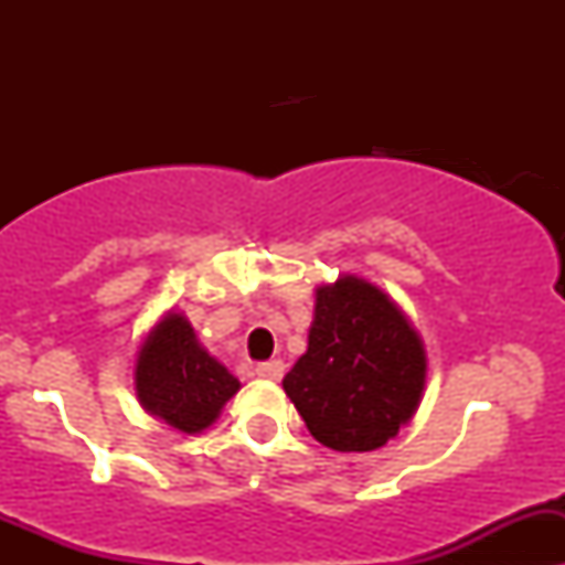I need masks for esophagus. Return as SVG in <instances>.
I'll return each mask as SVG.
<instances>
[{
  "label": "esophagus",
  "instance_id": "obj_1",
  "mask_svg": "<svg viewBox=\"0 0 565 565\" xmlns=\"http://www.w3.org/2000/svg\"><path fill=\"white\" fill-rule=\"evenodd\" d=\"M254 372H256V377L273 380V383H278V380L284 377V363L281 361H265V363H259Z\"/></svg>",
  "mask_w": 565,
  "mask_h": 565
}]
</instances>
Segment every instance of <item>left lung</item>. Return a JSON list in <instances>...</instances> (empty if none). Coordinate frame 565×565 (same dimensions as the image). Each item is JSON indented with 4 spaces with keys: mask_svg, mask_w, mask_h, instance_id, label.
<instances>
[{
    "mask_svg": "<svg viewBox=\"0 0 565 565\" xmlns=\"http://www.w3.org/2000/svg\"><path fill=\"white\" fill-rule=\"evenodd\" d=\"M426 355L388 295L355 276L317 289L309 350L284 377L315 440L374 451L418 409Z\"/></svg>",
    "mask_w": 565,
    "mask_h": 565,
    "instance_id": "obj_1",
    "label": "left lung"
}]
</instances>
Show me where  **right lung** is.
Returning <instances> with one entry per match:
<instances>
[{
    "instance_id": "add662e5",
    "label": "right lung",
    "mask_w": 565,
    "mask_h": 565,
    "mask_svg": "<svg viewBox=\"0 0 565 565\" xmlns=\"http://www.w3.org/2000/svg\"><path fill=\"white\" fill-rule=\"evenodd\" d=\"M241 383L199 347L185 317L167 315L136 358V393L147 413L185 435L207 429Z\"/></svg>"
}]
</instances>
